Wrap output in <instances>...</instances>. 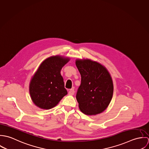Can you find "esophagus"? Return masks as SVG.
<instances>
[{
  "label": "esophagus",
  "instance_id": "34e87169",
  "mask_svg": "<svg viewBox=\"0 0 149 149\" xmlns=\"http://www.w3.org/2000/svg\"><path fill=\"white\" fill-rule=\"evenodd\" d=\"M74 93V91L73 89H71L69 91V92H68V94L69 95H73Z\"/></svg>",
  "mask_w": 149,
  "mask_h": 149
}]
</instances>
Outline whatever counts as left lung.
I'll use <instances>...</instances> for the list:
<instances>
[{
    "label": "left lung",
    "instance_id": "left-lung-1",
    "mask_svg": "<svg viewBox=\"0 0 149 149\" xmlns=\"http://www.w3.org/2000/svg\"><path fill=\"white\" fill-rule=\"evenodd\" d=\"M81 84L76 99L81 111L87 115L103 112L109 104L113 92L111 76L106 68L90 59H77Z\"/></svg>",
    "mask_w": 149,
    "mask_h": 149
}]
</instances>
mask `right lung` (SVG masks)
I'll return each instance as SVG.
<instances>
[{
  "instance_id": "obj_1",
  "label": "right lung",
  "mask_w": 149,
  "mask_h": 149,
  "mask_svg": "<svg viewBox=\"0 0 149 149\" xmlns=\"http://www.w3.org/2000/svg\"><path fill=\"white\" fill-rule=\"evenodd\" d=\"M69 60V58L57 55L46 58L40 65L29 85L31 99L36 106L51 109L67 95L60 72Z\"/></svg>"
}]
</instances>
